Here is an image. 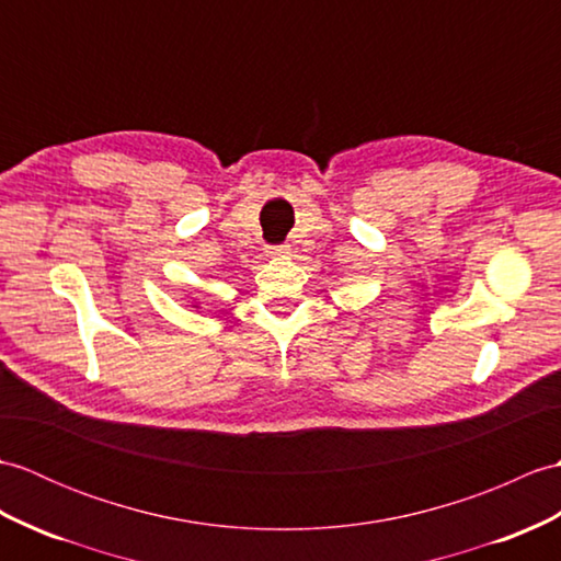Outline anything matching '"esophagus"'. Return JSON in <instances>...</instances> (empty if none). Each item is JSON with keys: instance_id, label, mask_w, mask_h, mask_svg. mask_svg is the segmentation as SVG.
<instances>
[{"instance_id": "1", "label": "esophagus", "mask_w": 561, "mask_h": 561, "mask_svg": "<svg viewBox=\"0 0 561 561\" xmlns=\"http://www.w3.org/2000/svg\"><path fill=\"white\" fill-rule=\"evenodd\" d=\"M289 245L286 243H279V245H267V255L270 257H282V255H289Z\"/></svg>"}]
</instances>
